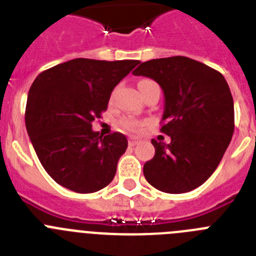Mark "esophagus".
Returning a JSON list of instances; mask_svg holds the SVG:
<instances>
[{"instance_id":"1","label":"esophagus","mask_w":256,"mask_h":256,"mask_svg":"<svg viewBox=\"0 0 256 256\" xmlns=\"http://www.w3.org/2000/svg\"><path fill=\"white\" fill-rule=\"evenodd\" d=\"M128 144H130V146H136V144H140V140L138 138H130V142H128Z\"/></svg>"}]
</instances>
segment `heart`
Segmentation results:
<instances>
[{
    "label": "heart",
    "mask_w": 256,
    "mask_h": 256,
    "mask_svg": "<svg viewBox=\"0 0 256 256\" xmlns=\"http://www.w3.org/2000/svg\"><path fill=\"white\" fill-rule=\"evenodd\" d=\"M144 80H148V79H144ZM144 80H141V82H144ZM120 126H123L124 130H130V132H140V130L144 128V122L138 120V119H134V118L126 116L122 119Z\"/></svg>",
    "instance_id": "b5f03b06"
}]
</instances>
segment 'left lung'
I'll list each match as a JSON object with an SVG mask.
<instances>
[{"instance_id": "8db88e82", "label": "left lung", "mask_w": 256, "mask_h": 256, "mask_svg": "<svg viewBox=\"0 0 256 256\" xmlns=\"http://www.w3.org/2000/svg\"><path fill=\"white\" fill-rule=\"evenodd\" d=\"M134 76L154 79L164 91L160 132L170 142L152 140L155 155L144 162L151 186L183 194L201 186L214 173L234 130V98L218 70L184 56L144 61Z\"/></svg>"}]
</instances>
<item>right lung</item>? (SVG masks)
Wrapping results in <instances>:
<instances>
[{
	"mask_svg": "<svg viewBox=\"0 0 256 256\" xmlns=\"http://www.w3.org/2000/svg\"><path fill=\"white\" fill-rule=\"evenodd\" d=\"M138 60L74 58L44 70L32 84L26 126L44 170L78 194L100 191L112 182L126 152V136L102 137L92 122L106 112L115 86Z\"/></svg>",
	"mask_w": 256,
	"mask_h": 256,
	"instance_id": "obj_1",
	"label": "right lung"
}]
</instances>
